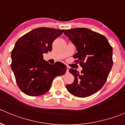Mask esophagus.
<instances>
[{"label": "esophagus", "instance_id": "esophagus-1", "mask_svg": "<svg viewBox=\"0 0 125 125\" xmlns=\"http://www.w3.org/2000/svg\"><path fill=\"white\" fill-rule=\"evenodd\" d=\"M69 70H70V67H67V73H68V72H69Z\"/></svg>", "mask_w": 125, "mask_h": 125}]
</instances>
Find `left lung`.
<instances>
[{"instance_id":"1","label":"left lung","mask_w":125,"mask_h":125,"mask_svg":"<svg viewBox=\"0 0 125 125\" xmlns=\"http://www.w3.org/2000/svg\"><path fill=\"white\" fill-rule=\"evenodd\" d=\"M64 34L76 47L73 55L82 67L81 73L70 68L73 75L72 84H67V91L78 97H87L103 88L113 64V48L104 36L86 28L67 30Z\"/></svg>"}]
</instances>
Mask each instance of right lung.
I'll use <instances>...</instances> for the list:
<instances>
[{"label":"right lung","instance_id":"add662e5","mask_svg":"<svg viewBox=\"0 0 125 125\" xmlns=\"http://www.w3.org/2000/svg\"><path fill=\"white\" fill-rule=\"evenodd\" d=\"M64 30L37 28L17 41L11 52V69L18 87L25 94H45L50 89L53 79L65 73L67 67L63 63L50 64L43 59V54L51 51L53 42Z\"/></svg>","mask_w":125,"mask_h":125}]
</instances>
